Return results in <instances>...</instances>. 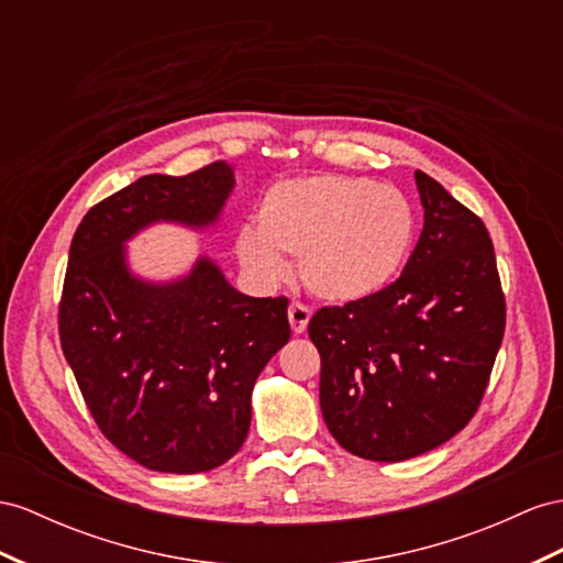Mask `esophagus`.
<instances>
[{
    "mask_svg": "<svg viewBox=\"0 0 563 563\" xmlns=\"http://www.w3.org/2000/svg\"><path fill=\"white\" fill-rule=\"evenodd\" d=\"M287 319H290V325L297 335H301L309 325L311 319V309L307 305H301V301H292L290 309H287Z\"/></svg>",
    "mask_w": 563,
    "mask_h": 563,
    "instance_id": "esophagus-1",
    "label": "esophagus"
}]
</instances>
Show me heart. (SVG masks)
<instances>
[{"label": "heart", "instance_id": "b5f03b06", "mask_svg": "<svg viewBox=\"0 0 563 563\" xmlns=\"http://www.w3.org/2000/svg\"><path fill=\"white\" fill-rule=\"evenodd\" d=\"M413 209L395 187L368 178L313 176L273 185L256 211V230L238 235L252 276L276 283L285 258L299 256L301 280L325 301L350 305L378 295L405 266Z\"/></svg>", "mask_w": 563, "mask_h": 563}]
</instances>
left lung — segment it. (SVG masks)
I'll list each match as a JSON object with an SVG mask.
<instances>
[{
    "label": "left lung",
    "mask_w": 563,
    "mask_h": 563,
    "mask_svg": "<svg viewBox=\"0 0 563 563\" xmlns=\"http://www.w3.org/2000/svg\"><path fill=\"white\" fill-rule=\"evenodd\" d=\"M416 185L423 230L401 276L309 321L325 426L371 461L419 456L466 428L507 323L485 223L423 170Z\"/></svg>",
    "instance_id": "left-lung-1"
}]
</instances>
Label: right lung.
<instances>
[{"mask_svg": "<svg viewBox=\"0 0 563 563\" xmlns=\"http://www.w3.org/2000/svg\"><path fill=\"white\" fill-rule=\"evenodd\" d=\"M233 168L142 176L95 205L68 252L59 338L104 438L162 473L225 464L250 432L252 390L290 340L287 297H247L201 256L185 278H135L123 242L156 221L216 223Z\"/></svg>", "mask_w": 563, "mask_h": 563, "instance_id": "1", "label": "right lung"}]
</instances>
